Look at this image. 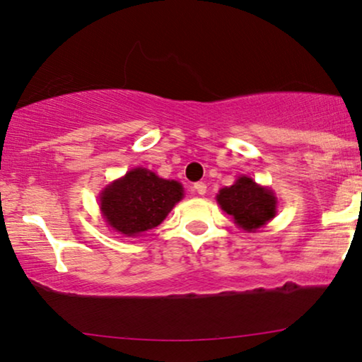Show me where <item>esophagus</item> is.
Returning <instances> with one entry per match:
<instances>
[{
    "mask_svg": "<svg viewBox=\"0 0 362 362\" xmlns=\"http://www.w3.org/2000/svg\"><path fill=\"white\" fill-rule=\"evenodd\" d=\"M194 191L197 192V194H206V191H207V186L204 185V182H196L194 185Z\"/></svg>",
    "mask_w": 362,
    "mask_h": 362,
    "instance_id": "obj_1",
    "label": "esophagus"
}]
</instances>
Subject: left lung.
<instances>
[{
	"instance_id": "left-lung-1",
	"label": "left lung",
	"mask_w": 362,
	"mask_h": 362,
	"mask_svg": "<svg viewBox=\"0 0 362 362\" xmlns=\"http://www.w3.org/2000/svg\"><path fill=\"white\" fill-rule=\"evenodd\" d=\"M217 204L234 224L244 232H257L276 216L279 197L269 186L259 185L254 177L240 175L234 185L219 189Z\"/></svg>"
}]
</instances>
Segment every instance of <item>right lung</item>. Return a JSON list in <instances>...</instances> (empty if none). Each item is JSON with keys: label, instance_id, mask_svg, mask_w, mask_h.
Returning <instances> with one entry per match:
<instances>
[{"label": "right lung", "instance_id": "1", "mask_svg": "<svg viewBox=\"0 0 362 362\" xmlns=\"http://www.w3.org/2000/svg\"><path fill=\"white\" fill-rule=\"evenodd\" d=\"M185 197L176 180H165L148 168L136 166L103 187L98 209L107 227L125 237L155 229Z\"/></svg>", "mask_w": 362, "mask_h": 362}]
</instances>
